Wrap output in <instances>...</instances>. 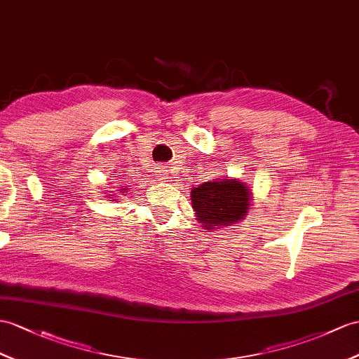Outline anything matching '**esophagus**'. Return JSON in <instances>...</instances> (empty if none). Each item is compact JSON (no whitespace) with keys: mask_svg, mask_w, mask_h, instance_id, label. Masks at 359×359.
<instances>
[{"mask_svg":"<svg viewBox=\"0 0 359 359\" xmlns=\"http://www.w3.org/2000/svg\"><path fill=\"white\" fill-rule=\"evenodd\" d=\"M160 172H161V175H164V172H165V170H160Z\"/></svg>","mask_w":359,"mask_h":359,"instance_id":"esophagus-1","label":"esophagus"}]
</instances>
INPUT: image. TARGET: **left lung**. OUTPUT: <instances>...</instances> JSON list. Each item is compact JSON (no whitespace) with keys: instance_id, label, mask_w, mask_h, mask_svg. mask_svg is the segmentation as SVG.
I'll list each match as a JSON object with an SVG mask.
<instances>
[{"instance_id":"8db88e82","label":"left lung","mask_w":359,"mask_h":359,"mask_svg":"<svg viewBox=\"0 0 359 359\" xmlns=\"http://www.w3.org/2000/svg\"><path fill=\"white\" fill-rule=\"evenodd\" d=\"M191 207L196 219L207 230L229 226L247 216L251 191L239 180H215L195 187L190 191Z\"/></svg>"}]
</instances>
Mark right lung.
<instances>
[{"mask_svg":"<svg viewBox=\"0 0 359 359\" xmlns=\"http://www.w3.org/2000/svg\"><path fill=\"white\" fill-rule=\"evenodd\" d=\"M126 191H128V189H120L118 194H126Z\"/></svg>","mask_w":359,"mask_h":359,"instance_id":"right-lung-1","label":"right lung"}]
</instances>
